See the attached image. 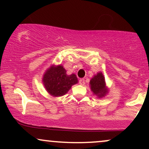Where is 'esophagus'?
Masks as SVG:
<instances>
[{
	"label": "esophagus",
	"mask_w": 149,
	"mask_h": 149,
	"mask_svg": "<svg viewBox=\"0 0 149 149\" xmlns=\"http://www.w3.org/2000/svg\"><path fill=\"white\" fill-rule=\"evenodd\" d=\"M79 83H80V85H84L85 84V80L83 79V78H81V79H80V80H79Z\"/></svg>",
	"instance_id": "obj_1"
}]
</instances>
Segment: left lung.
Segmentation results:
<instances>
[{
    "mask_svg": "<svg viewBox=\"0 0 149 149\" xmlns=\"http://www.w3.org/2000/svg\"><path fill=\"white\" fill-rule=\"evenodd\" d=\"M90 88L94 95L97 98H103L109 93V88L107 86L105 78L102 71L94 75L90 81Z\"/></svg>",
    "mask_w": 149,
    "mask_h": 149,
    "instance_id": "8db88e82",
    "label": "left lung"
}]
</instances>
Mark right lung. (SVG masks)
Listing matches in <instances>:
<instances>
[{"mask_svg": "<svg viewBox=\"0 0 149 149\" xmlns=\"http://www.w3.org/2000/svg\"><path fill=\"white\" fill-rule=\"evenodd\" d=\"M42 82L47 93L57 97L66 95L73 85L78 83V80L74 73L68 75L61 64H52L44 73Z\"/></svg>", "mask_w": 149, "mask_h": 149, "instance_id": "1", "label": "right lung"}]
</instances>
